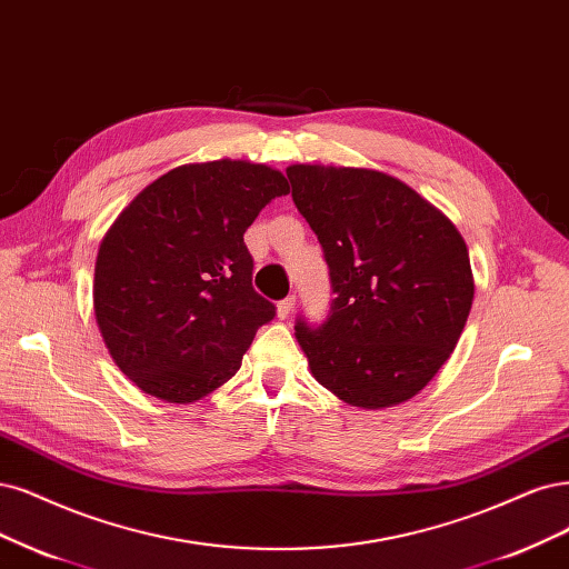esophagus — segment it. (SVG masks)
Instances as JSON below:
<instances>
[{
    "mask_svg": "<svg viewBox=\"0 0 569 569\" xmlns=\"http://www.w3.org/2000/svg\"><path fill=\"white\" fill-rule=\"evenodd\" d=\"M293 306H297V297H287L278 303V318L280 320H287L291 312H293Z\"/></svg>",
    "mask_w": 569,
    "mask_h": 569,
    "instance_id": "esophagus-1",
    "label": "esophagus"
}]
</instances>
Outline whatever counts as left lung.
<instances>
[{"label":"left lung","instance_id":"1","mask_svg":"<svg viewBox=\"0 0 569 569\" xmlns=\"http://www.w3.org/2000/svg\"><path fill=\"white\" fill-rule=\"evenodd\" d=\"M287 179L337 293L325 325L297 322L310 375L352 407L415 398L452 356L473 306L461 232L383 171L291 164Z\"/></svg>","mask_w":569,"mask_h":569}]
</instances>
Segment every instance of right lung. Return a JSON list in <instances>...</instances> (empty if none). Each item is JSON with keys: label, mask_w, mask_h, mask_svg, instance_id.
Wrapping results in <instances>:
<instances>
[{"label": "right lung", "mask_w": 569, "mask_h": 569, "mask_svg": "<svg viewBox=\"0 0 569 569\" xmlns=\"http://www.w3.org/2000/svg\"><path fill=\"white\" fill-rule=\"evenodd\" d=\"M287 192L266 164H183L114 219L96 257L93 316L110 358L143 393L188 405L240 369L276 318L251 287L244 230Z\"/></svg>", "instance_id": "right-lung-1"}]
</instances>
